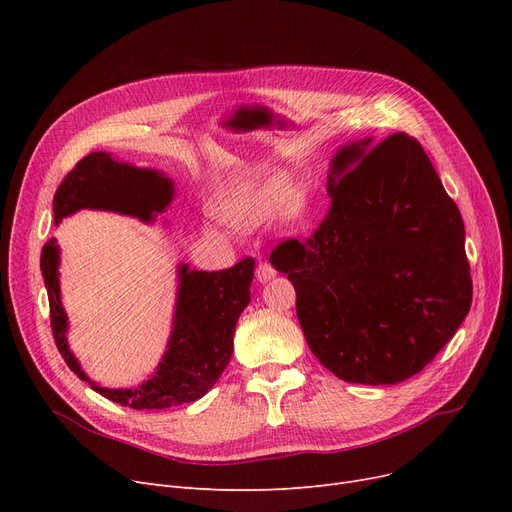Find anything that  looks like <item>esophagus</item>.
Masks as SVG:
<instances>
[{
	"label": "esophagus",
	"instance_id": "esophagus-1",
	"mask_svg": "<svg viewBox=\"0 0 512 512\" xmlns=\"http://www.w3.org/2000/svg\"><path fill=\"white\" fill-rule=\"evenodd\" d=\"M255 276H257V280H259V282L272 280V278L276 276L274 265H272L270 261H259V263H257V272H255Z\"/></svg>",
	"mask_w": 512,
	"mask_h": 512
}]
</instances>
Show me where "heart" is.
<instances>
[{
    "mask_svg": "<svg viewBox=\"0 0 512 512\" xmlns=\"http://www.w3.org/2000/svg\"><path fill=\"white\" fill-rule=\"evenodd\" d=\"M305 203V195L299 191L292 193V184L284 174H270L226 197L222 215L234 226L249 228L278 211L282 205H286L290 218H299L305 211Z\"/></svg>",
    "mask_w": 512,
    "mask_h": 512,
    "instance_id": "obj_1",
    "label": "heart"
}]
</instances>
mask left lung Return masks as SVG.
Wrapping results in <instances>:
<instances>
[{
    "mask_svg": "<svg viewBox=\"0 0 512 512\" xmlns=\"http://www.w3.org/2000/svg\"><path fill=\"white\" fill-rule=\"evenodd\" d=\"M330 209L270 261L297 290L313 355L340 380H409L446 346L473 301L461 211L417 139L348 145L332 161Z\"/></svg>",
    "mask_w": 512,
    "mask_h": 512,
    "instance_id": "obj_1",
    "label": "left lung"
}]
</instances>
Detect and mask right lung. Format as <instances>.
<instances>
[{
    "mask_svg": "<svg viewBox=\"0 0 512 512\" xmlns=\"http://www.w3.org/2000/svg\"><path fill=\"white\" fill-rule=\"evenodd\" d=\"M170 178L153 170L118 164L110 153H89L66 174L53 195V220L89 207L134 215L149 222L172 199ZM41 272L49 297L51 332L66 365L101 396L130 409H168L201 398L218 382L234 351V328L251 301L255 276L253 257L240 259L220 272H188L180 265V292L170 348L151 380L134 390L95 386L80 371L66 344V313L60 303L58 247L47 240L41 251Z\"/></svg>",
    "mask_w": 512,
    "mask_h": 512,
    "instance_id": "right-lung-1",
    "label": "right lung"
}]
</instances>
